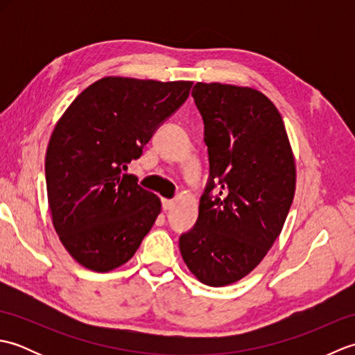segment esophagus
Listing matches in <instances>:
<instances>
[{"label": "esophagus", "mask_w": 355, "mask_h": 355, "mask_svg": "<svg viewBox=\"0 0 355 355\" xmlns=\"http://www.w3.org/2000/svg\"><path fill=\"white\" fill-rule=\"evenodd\" d=\"M173 205H175V202H173V200H162V207H163V210L172 209Z\"/></svg>", "instance_id": "obj_1"}]
</instances>
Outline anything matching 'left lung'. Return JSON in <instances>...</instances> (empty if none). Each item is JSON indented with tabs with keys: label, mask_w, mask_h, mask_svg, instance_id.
<instances>
[{
	"label": "left lung",
	"mask_w": 355,
	"mask_h": 355,
	"mask_svg": "<svg viewBox=\"0 0 355 355\" xmlns=\"http://www.w3.org/2000/svg\"><path fill=\"white\" fill-rule=\"evenodd\" d=\"M192 97L205 123L209 178L198 220L178 244L202 284L223 286L250 273L273 245L293 202L296 169L284 120L268 97L201 82Z\"/></svg>",
	"instance_id": "1"
}]
</instances>
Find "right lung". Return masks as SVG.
Returning a JSON list of instances; mask_svg holds the SVG:
<instances>
[{"instance_id":"obj_1","label":"right lung","mask_w":355,"mask_h":355,"mask_svg":"<svg viewBox=\"0 0 355 355\" xmlns=\"http://www.w3.org/2000/svg\"><path fill=\"white\" fill-rule=\"evenodd\" d=\"M191 88L183 80L103 78L59 119L45 154L49 206L59 239L80 266H123L153 227L160 200L126 169Z\"/></svg>"}]
</instances>
